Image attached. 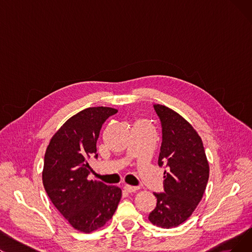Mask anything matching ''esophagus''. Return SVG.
<instances>
[{"instance_id":"34e87169","label":"esophagus","mask_w":252,"mask_h":252,"mask_svg":"<svg viewBox=\"0 0 252 252\" xmlns=\"http://www.w3.org/2000/svg\"><path fill=\"white\" fill-rule=\"evenodd\" d=\"M125 190L128 193H131V192H136L139 190V187H134V186H129V185H126L125 186Z\"/></svg>"}]
</instances>
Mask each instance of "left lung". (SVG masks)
Returning a JSON list of instances; mask_svg holds the SVG:
<instances>
[{
    "mask_svg": "<svg viewBox=\"0 0 252 252\" xmlns=\"http://www.w3.org/2000/svg\"><path fill=\"white\" fill-rule=\"evenodd\" d=\"M162 126L158 164H166L164 193H154L157 204L149 215L154 226L171 229L186 221L202 199L209 177L203 143L196 129L175 110L155 104Z\"/></svg>",
    "mask_w": 252,
    "mask_h": 252,
    "instance_id": "obj_1",
    "label": "left lung"
}]
</instances>
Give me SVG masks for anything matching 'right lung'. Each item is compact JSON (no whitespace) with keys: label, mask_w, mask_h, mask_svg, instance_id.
Segmentation results:
<instances>
[{"label":"right lung","mask_w":252,"mask_h":252,"mask_svg":"<svg viewBox=\"0 0 252 252\" xmlns=\"http://www.w3.org/2000/svg\"><path fill=\"white\" fill-rule=\"evenodd\" d=\"M116 112L103 106L79 111L51 138L45 153L44 188L59 213L79 232L91 233L105 226L121 201V188L88 180V160L97 157L101 127Z\"/></svg>","instance_id":"add662e5"}]
</instances>
